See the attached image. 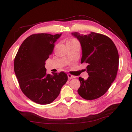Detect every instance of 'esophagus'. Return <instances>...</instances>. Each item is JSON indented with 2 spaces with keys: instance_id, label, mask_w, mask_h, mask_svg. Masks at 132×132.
Segmentation results:
<instances>
[{
  "instance_id": "34e87169",
  "label": "esophagus",
  "mask_w": 132,
  "mask_h": 132,
  "mask_svg": "<svg viewBox=\"0 0 132 132\" xmlns=\"http://www.w3.org/2000/svg\"><path fill=\"white\" fill-rule=\"evenodd\" d=\"M68 79H74V78H75V76H73V75L69 73V74H68Z\"/></svg>"
}]
</instances>
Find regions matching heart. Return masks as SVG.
I'll use <instances>...</instances> for the list:
<instances>
[{
  "label": "heart",
  "instance_id": "1",
  "mask_svg": "<svg viewBox=\"0 0 132 132\" xmlns=\"http://www.w3.org/2000/svg\"><path fill=\"white\" fill-rule=\"evenodd\" d=\"M78 41L77 40L75 39V38H71L69 39V40H68L67 41V43L66 44H72V43H75V42H77Z\"/></svg>",
  "mask_w": 132,
  "mask_h": 132
}]
</instances>
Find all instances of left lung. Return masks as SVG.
Instances as JSON below:
<instances>
[{"instance_id": "8db88e82", "label": "left lung", "mask_w": 132, "mask_h": 132, "mask_svg": "<svg viewBox=\"0 0 132 132\" xmlns=\"http://www.w3.org/2000/svg\"><path fill=\"white\" fill-rule=\"evenodd\" d=\"M72 35L79 40L82 48L81 63L87 64L89 76L79 77L80 87L77 92L85 100L97 99L105 93L114 81L119 68V56L112 40L104 35L90 32Z\"/></svg>"}]
</instances>
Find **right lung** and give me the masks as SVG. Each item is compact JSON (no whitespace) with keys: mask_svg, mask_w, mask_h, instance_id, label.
<instances>
[{"mask_svg":"<svg viewBox=\"0 0 132 132\" xmlns=\"http://www.w3.org/2000/svg\"><path fill=\"white\" fill-rule=\"evenodd\" d=\"M60 36L45 33L32 34L24 40L15 56L14 71L21 90L37 104L52 103L68 80L65 72L47 74L44 66Z\"/></svg>","mask_w":132,"mask_h":132,"instance_id":"right-lung-1","label":"right lung"}]
</instances>
